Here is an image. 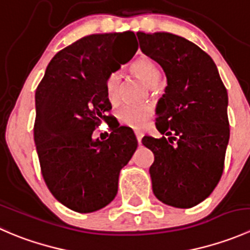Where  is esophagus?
I'll return each instance as SVG.
<instances>
[{"mask_svg": "<svg viewBox=\"0 0 250 250\" xmlns=\"http://www.w3.org/2000/svg\"><path fill=\"white\" fill-rule=\"evenodd\" d=\"M135 137H137V140H138V143L140 144L141 139H143V134H141L140 132H135Z\"/></svg>", "mask_w": 250, "mask_h": 250, "instance_id": "esophagus-1", "label": "esophagus"}]
</instances>
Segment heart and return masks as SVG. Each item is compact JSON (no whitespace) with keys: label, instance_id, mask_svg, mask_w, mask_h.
Listing matches in <instances>:
<instances>
[{"label":"heart","instance_id":"heart-1","mask_svg":"<svg viewBox=\"0 0 250 250\" xmlns=\"http://www.w3.org/2000/svg\"><path fill=\"white\" fill-rule=\"evenodd\" d=\"M130 71L138 76L150 87H155L161 80V70L157 62L147 55H141L132 65ZM105 93L107 100L111 104H116L120 98V81L118 75L112 74L105 83ZM152 116L151 107H137V106H123L118 110L117 120L121 125L129 127L132 129H143L147 125Z\"/></svg>","mask_w":250,"mask_h":250}]
</instances>
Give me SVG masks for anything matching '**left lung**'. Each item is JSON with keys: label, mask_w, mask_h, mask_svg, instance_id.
I'll return each mask as SVG.
<instances>
[{"label": "left lung", "mask_w": 250, "mask_h": 250, "mask_svg": "<svg viewBox=\"0 0 250 250\" xmlns=\"http://www.w3.org/2000/svg\"><path fill=\"white\" fill-rule=\"evenodd\" d=\"M140 49L167 76L156 107V139L144 137L155 161L150 167L156 197L175 208H191L218 185L230 139L228 90L213 59L197 44L169 32H137Z\"/></svg>", "instance_id": "obj_1"}]
</instances>
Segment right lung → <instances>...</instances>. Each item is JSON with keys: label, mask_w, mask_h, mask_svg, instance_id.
<instances>
[{"label": "right lung", "mask_w": 250, "mask_h": 250, "mask_svg": "<svg viewBox=\"0 0 250 250\" xmlns=\"http://www.w3.org/2000/svg\"><path fill=\"white\" fill-rule=\"evenodd\" d=\"M138 49L134 32L84 36L53 57L35 94L34 139L52 195L71 210L92 213L117 195L120 172L138 147L135 135L115 128L93 138L109 120L105 83Z\"/></svg>", "instance_id": "add662e5"}]
</instances>
